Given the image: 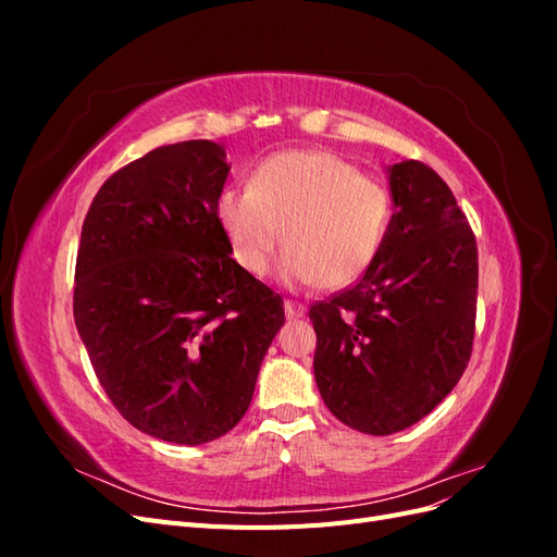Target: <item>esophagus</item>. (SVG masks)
I'll list each match as a JSON object with an SVG mask.
<instances>
[{
    "instance_id": "1",
    "label": "esophagus",
    "mask_w": 557,
    "mask_h": 557,
    "mask_svg": "<svg viewBox=\"0 0 557 557\" xmlns=\"http://www.w3.org/2000/svg\"><path fill=\"white\" fill-rule=\"evenodd\" d=\"M305 313H307L305 305H299V301H293V299L285 301V318H288V320H297Z\"/></svg>"
}]
</instances>
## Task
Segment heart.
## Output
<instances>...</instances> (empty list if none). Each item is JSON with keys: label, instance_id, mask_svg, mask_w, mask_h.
Masks as SVG:
<instances>
[{"label": "heart", "instance_id": "1", "mask_svg": "<svg viewBox=\"0 0 557 557\" xmlns=\"http://www.w3.org/2000/svg\"><path fill=\"white\" fill-rule=\"evenodd\" d=\"M215 215L250 276L269 272L283 239L285 281L339 290L381 252L393 197L379 178L330 150H285L262 160L246 188H225Z\"/></svg>", "mask_w": 557, "mask_h": 557}]
</instances>
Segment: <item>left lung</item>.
<instances>
[{"label": "left lung", "instance_id": "left-lung-1", "mask_svg": "<svg viewBox=\"0 0 557 557\" xmlns=\"http://www.w3.org/2000/svg\"><path fill=\"white\" fill-rule=\"evenodd\" d=\"M395 213L372 267L309 309L315 383L327 409L364 434L425 418L465 374L476 330L479 250L432 166H391Z\"/></svg>", "mask_w": 557, "mask_h": 557}]
</instances>
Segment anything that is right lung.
I'll return each instance as SVG.
<instances>
[{"label": "right lung", "instance_id": "1", "mask_svg": "<svg viewBox=\"0 0 557 557\" xmlns=\"http://www.w3.org/2000/svg\"><path fill=\"white\" fill-rule=\"evenodd\" d=\"M230 166L207 139L111 174L81 230L74 320L129 425L197 446L248 411L283 297L230 256L215 205Z\"/></svg>", "mask_w": 557, "mask_h": 557}]
</instances>
